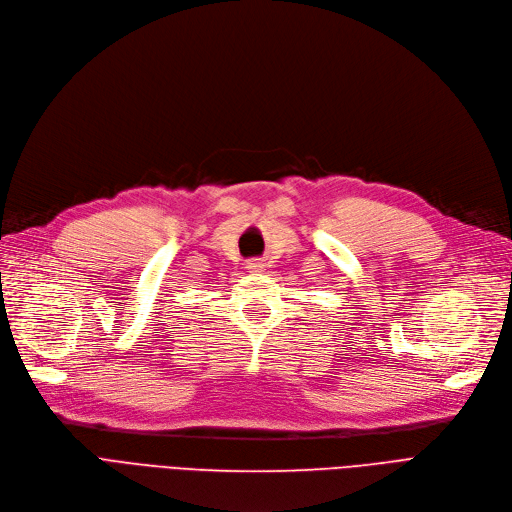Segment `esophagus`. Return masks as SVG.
<instances>
[{"label":"esophagus","mask_w":512,"mask_h":512,"mask_svg":"<svg viewBox=\"0 0 512 512\" xmlns=\"http://www.w3.org/2000/svg\"><path fill=\"white\" fill-rule=\"evenodd\" d=\"M246 269H248V271H252V273H256V271H262V269H264V262H262L260 258L248 260V264H246Z\"/></svg>","instance_id":"obj_1"}]
</instances>
